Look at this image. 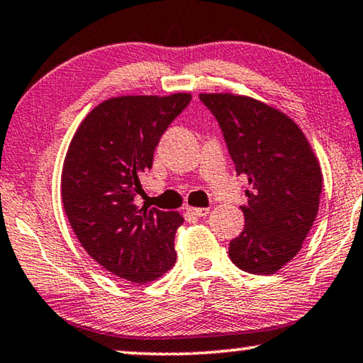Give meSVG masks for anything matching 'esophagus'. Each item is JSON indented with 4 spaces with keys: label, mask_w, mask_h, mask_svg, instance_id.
I'll list each match as a JSON object with an SVG mask.
<instances>
[{
    "label": "esophagus",
    "mask_w": 363,
    "mask_h": 363,
    "mask_svg": "<svg viewBox=\"0 0 363 363\" xmlns=\"http://www.w3.org/2000/svg\"><path fill=\"white\" fill-rule=\"evenodd\" d=\"M188 211L198 218H204L209 213V208H188Z\"/></svg>",
    "instance_id": "34e87169"
}]
</instances>
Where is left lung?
Instances as JSON below:
<instances>
[{
  "instance_id": "8db88e82",
  "label": "left lung",
  "mask_w": 363,
  "mask_h": 363,
  "mask_svg": "<svg viewBox=\"0 0 363 363\" xmlns=\"http://www.w3.org/2000/svg\"><path fill=\"white\" fill-rule=\"evenodd\" d=\"M218 119L238 175L247 177L244 230L230 240L240 270L272 275L293 260L318 216L321 167L303 130L285 113L233 93H201Z\"/></svg>"
}]
</instances>
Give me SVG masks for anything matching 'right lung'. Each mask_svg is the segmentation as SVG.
<instances>
[{
	"label": "right lung",
	"instance_id": "add662e5",
	"mask_svg": "<svg viewBox=\"0 0 363 363\" xmlns=\"http://www.w3.org/2000/svg\"><path fill=\"white\" fill-rule=\"evenodd\" d=\"M190 101V93L109 98L82 121L64 160L62 201L73 233L103 269L139 285L177 260L183 218L139 208L134 198L162 134Z\"/></svg>",
	"mask_w": 363,
	"mask_h": 363
}]
</instances>
